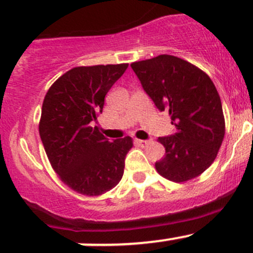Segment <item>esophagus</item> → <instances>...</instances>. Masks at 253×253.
I'll return each mask as SVG.
<instances>
[{
	"instance_id": "obj_1",
	"label": "esophagus",
	"mask_w": 253,
	"mask_h": 253,
	"mask_svg": "<svg viewBox=\"0 0 253 253\" xmlns=\"http://www.w3.org/2000/svg\"><path fill=\"white\" fill-rule=\"evenodd\" d=\"M136 143L139 146H147V144L151 143V141L149 139H136Z\"/></svg>"
}]
</instances>
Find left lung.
<instances>
[{"label":"left lung","mask_w":253,"mask_h":253,"mask_svg":"<svg viewBox=\"0 0 253 253\" xmlns=\"http://www.w3.org/2000/svg\"><path fill=\"white\" fill-rule=\"evenodd\" d=\"M131 67L157 109L168 111L175 126V133L158 138L166 156L156 162L157 171L175 183L197 178L215 161L225 136L214 83L189 61L167 54Z\"/></svg>","instance_id":"left-lung-1"}]
</instances>
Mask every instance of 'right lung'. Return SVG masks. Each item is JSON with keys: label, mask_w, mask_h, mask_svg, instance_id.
<instances>
[{"label": "right lung", "mask_w": 253, "mask_h": 253, "mask_svg": "<svg viewBox=\"0 0 253 253\" xmlns=\"http://www.w3.org/2000/svg\"><path fill=\"white\" fill-rule=\"evenodd\" d=\"M128 64L77 67L61 75L44 97L39 134L51 167L69 188L96 197L124 175L131 137L109 141L94 126L105 96Z\"/></svg>", "instance_id": "add662e5"}]
</instances>
